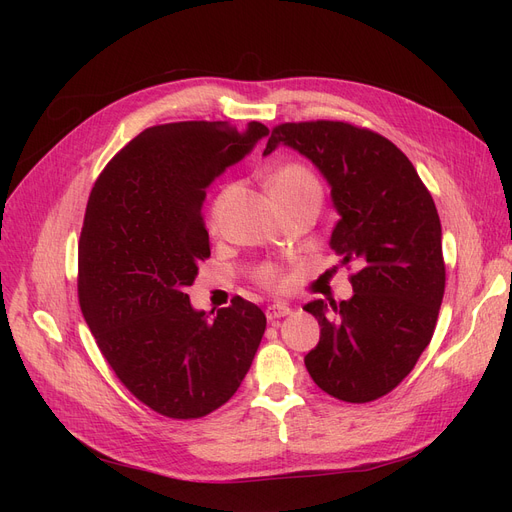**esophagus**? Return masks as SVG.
I'll use <instances>...</instances> for the list:
<instances>
[{"label": "esophagus", "mask_w": 512, "mask_h": 512, "mask_svg": "<svg viewBox=\"0 0 512 512\" xmlns=\"http://www.w3.org/2000/svg\"><path fill=\"white\" fill-rule=\"evenodd\" d=\"M292 313V309L286 305V303H274V305H270L265 309V317L270 319V321H274V319H280V317H284V315H290Z\"/></svg>", "instance_id": "esophagus-1"}]
</instances>
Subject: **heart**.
Wrapping results in <instances>:
<instances>
[{
  "label": "heart",
  "mask_w": 512,
  "mask_h": 512,
  "mask_svg": "<svg viewBox=\"0 0 512 512\" xmlns=\"http://www.w3.org/2000/svg\"><path fill=\"white\" fill-rule=\"evenodd\" d=\"M270 193L274 199L278 197H290V195H303V193H313L319 195V184L315 176L301 164H284L274 170L270 176ZM228 193H222L218 199H215L211 207V218H209V228L218 230L220 220H222V211L226 203ZM257 280L263 286H282L284 278L276 265H265L259 270Z\"/></svg>",
  "instance_id": "heart-1"
}]
</instances>
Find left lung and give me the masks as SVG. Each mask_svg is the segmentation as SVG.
Instances as JSON below:
<instances>
[{
    "label": "left lung",
    "mask_w": 512,
    "mask_h": 512,
    "mask_svg": "<svg viewBox=\"0 0 512 512\" xmlns=\"http://www.w3.org/2000/svg\"><path fill=\"white\" fill-rule=\"evenodd\" d=\"M280 145L326 178L340 215L330 247L359 267L351 299L303 307L321 326L305 367L334 398L375 400L407 378L434 336L446 284L434 199L409 157L367 128L290 122L272 130L263 155Z\"/></svg>",
    "instance_id": "left-lung-1"
}]
</instances>
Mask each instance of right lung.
Returning <instances> with one entry per match:
<instances>
[{
  "label": "right lung",
  "instance_id": "1",
  "mask_svg": "<svg viewBox=\"0 0 512 512\" xmlns=\"http://www.w3.org/2000/svg\"><path fill=\"white\" fill-rule=\"evenodd\" d=\"M270 134L261 122L143 130L99 174L78 242V299L99 351L141 402L197 419L238 390L265 332L240 297L209 317L184 292L209 257L205 188ZM213 313V311H211Z\"/></svg>",
  "mask_w": 512,
  "mask_h": 512
}]
</instances>
